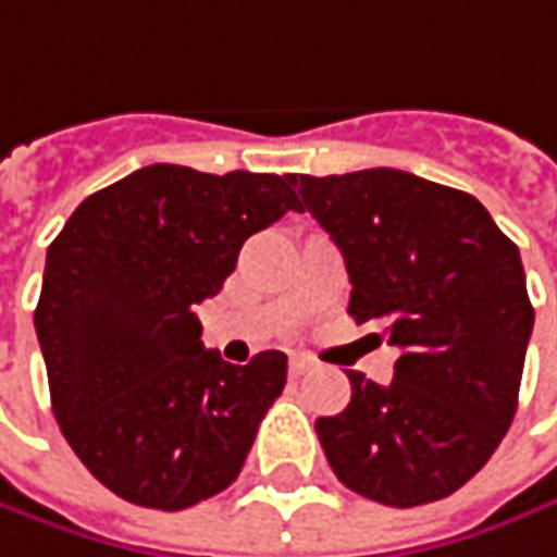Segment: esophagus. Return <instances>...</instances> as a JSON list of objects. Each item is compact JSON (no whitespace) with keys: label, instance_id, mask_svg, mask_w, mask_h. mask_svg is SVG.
Here are the masks:
<instances>
[{"label":"esophagus","instance_id":"34e87169","mask_svg":"<svg viewBox=\"0 0 557 557\" xmlns=\"http://www.w3.org/2000/svg\"><path fill=\"white\" fill-rule=\"evenodd\" d=\"M309 370H315V360H312V357H306V354H293V357H289V373H293V376H302V373H309Z\"/></svg>","mask_w":557,"mask_h":557}]
</instances>
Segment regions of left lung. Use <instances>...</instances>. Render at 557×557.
Wrapping results in <instances>:
<instances>
[{"mask_svg":"<svg viewBox=\"0 0 557 557\" xmlns=\"http://www.w3.org/2000/svg\"><path fill=\"white\" fill-rule=\"evenodd\" d=\"M293 184L344 255L347 312L401 350L388 385L350 370L347 408L315 421L331 469L385 507L449 497L517 414L535 319L520 248L472 194L398 169Z\"/></svg>","mask_w":557,"mask_h":557,"instance_id":"1","label":"left lung"}]
</instances>
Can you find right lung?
Wrapping results in <instances>:
<instances>
[{
    "label": "right lung",
    "mask_w": 557,
    "mask_h": 557,
    "mask_svg": "<svg viewBox=\"0 0 557 557\" xmlns=\"http://www.w3.org/2000/svg\"><path fill=\"white\" fill-rule=\"evenodd\" d=\"M296 175L146 165L85 197L47 248L34 329L57 424L117 497L184 510L238 479L286 354L232 367L200 341L248 235L299 210Z\"/></svg>",
    "instance_id": "right-lung-1"
}]
</instances>
